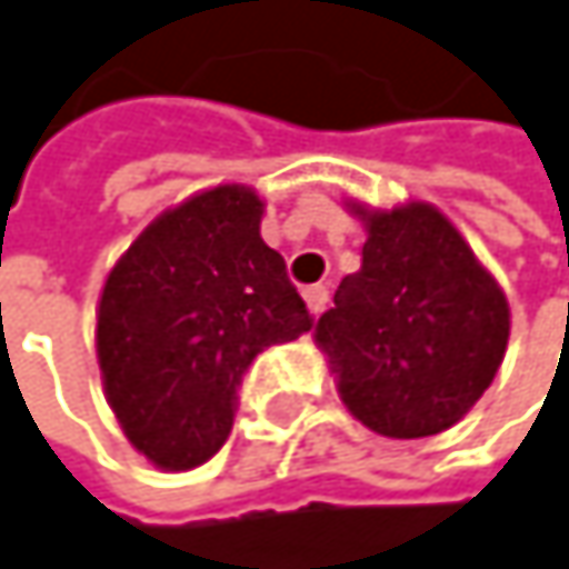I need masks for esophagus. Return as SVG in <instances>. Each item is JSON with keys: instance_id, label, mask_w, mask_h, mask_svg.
<instances>
[{"instance_id": "esophagus-1", "label": "esophagus", "mask_w": 569, "mask_h": 569, "mask_svg": "<svg viewBox=\"0 0 569 569\" xmlns=\"http://www.w3.org/2000/svg\"><path fill=\"white\" fill-rule=\"evenodd\" d=\"M302 299H306V306H309V312L312 316H319L326 306H329V286H306L302 289Z\"/></svg>"}]
</instances>
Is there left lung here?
Wrapping results in <instances>:
<instances>
[{"instance_id":"left-lung-1","label":"left lung","mask_w":569,"mask_h":569,"mask_svg":"<svg viewBox=\"0 0 569 569\" xmlns=\"http://www.w3.org/2000/svg\"><path fill=\"white\" fill-rule=\"evenodd\" d=\"M362 270L346 277L316 342L346 408L386 438H428L461 421L495 382L511 309L498 280L431 203L366 210Z\"/></svg>"}]
</instances>
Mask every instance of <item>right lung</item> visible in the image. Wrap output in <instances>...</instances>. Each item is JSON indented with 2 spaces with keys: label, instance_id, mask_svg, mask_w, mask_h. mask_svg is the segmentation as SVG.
I'll use <instances>...</instances> for the list:
<instances>
[{
  "label": "right lung",
  "instance_id": "add662e5",
  "mask_svg": "<svg viewBox=\"0 0 569 569\" xmlns=\"http://www.w3.org/2000/svg\"><path fill=\"white\" fill-rule=\"evenodd\" d=\"M260 217L250 187L203 190L161 213L104 280V396L128 441L164 471L213 458L253 359L312 329Z\"/></svg>",
  "mask_w": 569,
  "mask_h": 569
}]
</instances>
